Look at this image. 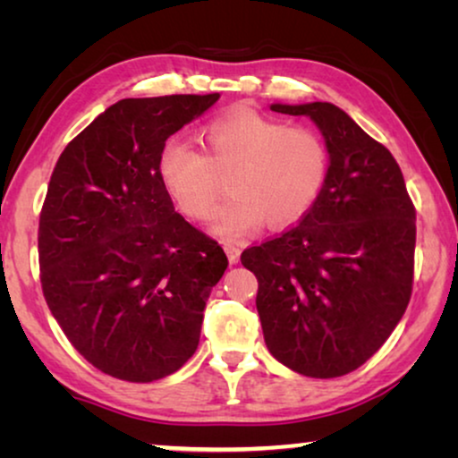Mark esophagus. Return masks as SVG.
<instances>
[{"instance_id": "esophagus-1", "label": "esophagus", "mask_w": 458, "mask_h": 458, "mask_svg": "<svg viewBox=\"0 0 458 458\" xmlns=\"http://www.w3.org/2000/svg\"><path fill=\"white\" fill-rule=\"evenodd\" d=\"M225 252H227V256H229V260H231V262H233V265H235V262H237V260H240V254H242V250H240V248H237V246H235V243H225Z\"/></svg>"}]
</instances>
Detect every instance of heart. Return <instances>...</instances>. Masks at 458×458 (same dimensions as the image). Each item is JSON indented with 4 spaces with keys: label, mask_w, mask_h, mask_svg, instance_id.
<instances>
[{
    "label": "heart",
    "mask_w": 458,
    "mask_h": 458,
    "mask_svg": "<svg viewBox=\"0 0 458 458\" xmlns=\"http://www.w3.org/2000/svg\"><path fill=\"white\" fill-rule=\"evenodd\" d=\"M204 152L171 140L158 154V177L174 206L193 221L210 216L231 177V196L212 229L243 237L267 221L284 229L309 215L329 179L327 141L310 127L262 116L252 110L225 114L199 133Z\"/></svg>",
    "instance_id": "1"
}]
</instances>
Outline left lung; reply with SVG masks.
Instances as JSON below:
<instances>
[{
  "instance_id": "1",
  "label": "left lung",
  "mask_w": 458,
  "mask_h": 458,
  "mask_svg": "<svg viewBox=\"0 0 458 458\" xmlns=\"http://www.w3.org/2000/svg\"><path fill=\"white\" fill-rule=\"evenodd\" d=\"M310 116L329 146V179L309 215L242 252L259 279L268 352L306 377L367 362L403 318L415 273V206L390 149L327 102L273 104Z\"/></svg>"
}]
</instances>
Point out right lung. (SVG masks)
Here are the masks:
<instances>
[{
  "label": "right lung",
  "mask_w": 458,
  "mask_h": 458,
  "mask_svg": "<svg viewBox=\"0 0 458 458\" xmlns=\"http://www.w3.org/2000/svg\"><path fill=\"white\" fill-rule=\"evenodd\" d=\"M216 99H121L54 166L37 235L43 296L79 354L116 379L148 384L191 359L229 265L158 177L168 137Z\"/></svg>",
  "instance_id": "right-lung-1"
}]
</instances>
